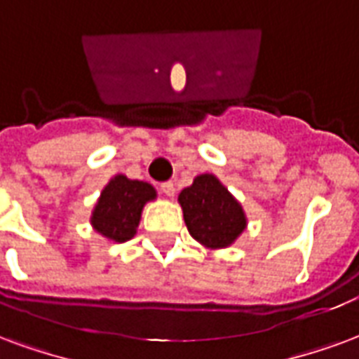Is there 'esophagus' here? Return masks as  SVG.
Masks as SVG:
<instances>
[{
    "mask_svg": "<svg viewBox=\"0 0 359 359\" xmlns=\"http://www.w3.org/2000/svg\"><path fill=\"white\" fill-rule=\"evenodd\" d=\"M159 188H161V192L165 194L167 198H172V196H175V184H172V182H163Z\"/></svg>",
    "mask_w": 359,
    "mask_h": 359,
    "instance_id": "1",
    "label": "esophagus"
}]
</instances>
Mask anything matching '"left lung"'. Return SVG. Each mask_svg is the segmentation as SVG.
Instances as JSON below:
<instances>
[{
    "instance_id": "8db88e82",
    "label": "left lung",
    "mask_w": 359,
    "mask_h": 359,
    "mask_svg": "<svg viewBox=\"0 0 359 359\" xmlns=\"http://www.w3.org/2000/svg\"><path fill=\"white\" fill-rule=\"evenodd\" d=\"M179 203L190 236L209 249L232 245L247 226L240 201L215 175L196 177L179 194Z\"/></svg>"
}]
</instances>
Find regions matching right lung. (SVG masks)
I'll return each mask as SVG.
<instances>
[{"mask_svg":"<svg viewBox=\"0 0 359 359\" xmlns=\"http://www.w3.org/2000/svg\"><path fill=\"white\" fill-rule=\"evenodd\" d=\"M156 200L152 184L116 175L100 192L93 209L91 224L98 233L118 243L131 240L137 233L142 207Z\"/></svg>","mask_w":359,"mask_h":359,"instance_id":"add662e5","label":"right lung"}]
</instances>
